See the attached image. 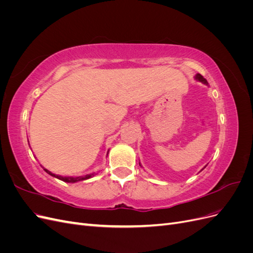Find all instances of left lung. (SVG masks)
<instances>
[{
	"mask_svg": "<svg viewBox=\"0 0 253 253\" xmlns=\"http://www.w3.org/2000/svg\"><path fill=\"white\" fill-rule=\"evenodd\" d=\"M195 79H197L198 81L203 82L204 84H208V82H207V80L203 77V76H202L201 74H196V76H195ZM139 165H140V164H139Z\"/></svg>",
	"mask_w": 253,
	"mask_h": 253,
	"instance_id": "8db88e82",
	"label": "left lung"
}]
</instances>
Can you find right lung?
I'll use <instances>...</instances> for the list:
<instances>
[{"instance_id": "obj_1", "label": "right lung", "mask_w": 253, "mask_h": 253, "mask_svg": "<svg viewBox=\"0 0 253 253\" xmlns=\"http://www.w3.org/2000/svg\"><path fill=\"white\" fill-rule=\"evenodd\" d=\"M44 171L46 172L47 174L53 176V177H56V178H58V179H60V180H63V181H65V182H77V181L88 179V178L93 177V176H94V173H90V174H86V175H83V176H78V177H63V176L53 174V173H51L50 171H48V170H46V169H44Z\"/></svg>"}]
</instances>
